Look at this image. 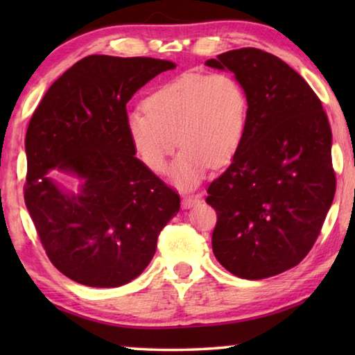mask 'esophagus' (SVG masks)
Masks as SVG:
<instances>
[{
  "label": "esophagus",
  "instance_id": "obj_1",
  "mask_svg": "<svg viewBox=\"0 0 355 355\" xmlns=\"http://www.w3.org/2000/svg\"><path fill=\"white\" fill-rule=\"evenodd\" d=\"M199 202H200V196H184L182 200V205L184 209H189L194 205H197Z\"/></svg>",
  "mask_w": 355,
  "mask_h": 355
}]
</instances>
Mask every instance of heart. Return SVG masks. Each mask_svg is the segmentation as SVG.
Listing matches in <instances>:
<instances>
[{"instance_id": "b5f03b06", "label": "heart", "mask_w": 355, "mask_h": 355, "mask_svg": "<svg viewBox=\"0 0 355 355\" xmlns=\"http://www.w3.org/2000/svg\"><path fill=\"white\" fill-rule=\"evenodd\" d=\"M144 110L125 116L135 153L159 173L178 141L183 148L171 178L188 189L200 182L208 164L219 167L235 156L248 128L249 98L235 76L188 71L150 94Z\"/></svg>"}]
</instances>
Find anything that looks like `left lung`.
<instances>
[{
  "mask_svg": "<svg viewBox=\"0 0 355 355\" xmlns=\"http://www.w3.org/2000/svg\"><path fill=\"white\" fill-rule=\"evenodd\" d=\"M205 65L232 71L249 98L241 146L208 188L214 257L236 277H272L304 260L332 205L329 120L304 78L271 53L241 48Z\"/></svg>",
  "mask_w": 355,
  "mask_h": 355,
  "instance_id": "obj_1",
  "label": "left lung"
}]
</instances>
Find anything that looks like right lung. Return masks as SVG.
<instances>
[{
    "label": "right lung",
    "mask_w": 355,
    "mask_h": 355,
    "mask_svg": "<svg viewBox=\"0 0 355 355\" xmlns=\"http://www.w3.org/2000/svg\"><path fill=\"white\" fill-rule=\"evenodd\" d=\"M177 64L92 55L51 84L26 131L25 203L48 258L65 277L95 288L136 279L180 197L136 158L127 103ZM51 170L80 180L67 190Z\"/></svg>",
    "instance_id": "add662e5"
}]
</instances>
